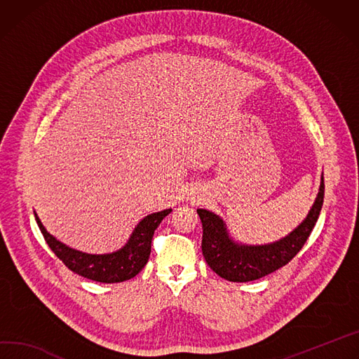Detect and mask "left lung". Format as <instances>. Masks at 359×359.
Instances as JSON below:
<instances>
[{
    "label": "left lung",
    "instance_id": "left-lung-1",
    "mask_svg": "<svg viewBox=\"0 0 359 359\" xmlns=\"http://www.w3.org/2000/svg\"><path fill=\"white\" fill-rule=\"evenodd\" d=\"M323 176L316 201L306 219L286 238L262 246L238 245L227 235L223 220L206 209H198L202 220V252L208 265L220 278L249 282L264 278L289 264L308 241L323 205Z\"/></svg>",
    "mask_w": 359,
    "mask_h": 359
}]
</instances>
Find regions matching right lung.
I'll return each mask as SVG.
<instances>
[{
	"instance_id": "add662e5",
	"label": "right lung",
	"mask_w": 359,
	"mask_h": 359,
	"mask_svg": "<svg viewBox=\"0 0 359 359\" xmlns=\"http://www.w3.org/2000/svg\"><path fill=\"white\" fill-rule=\"evenodd\" d=\"M170 212L172 209H166L146 216L137 224L126 246L107 255H88L66 246L46 231L36 213L34 216L47 245L70 271L95 282L116 283L135 278L146 266L154 231Z\"/></svg>"
}]
</instances>
